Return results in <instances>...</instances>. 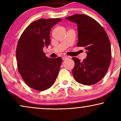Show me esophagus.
I'll return each instance as SVG.
<instances>
[{
  "label": "esophagus",
  "mask_w": 121,
  "mask_h": 121,
  "mask_svg": "<svg viewBox=\"0 0 121 121\" xmlns=\"http://www.w3.org/2000/svg\"><path fill=\"white\" fill-rule=\"evenodd\" d=\"M68 56H63V57H62V59L63 60H65V59H67V58H68Z\"/></svg>",
  "instance_id": "obj_1"
}]
</instances>
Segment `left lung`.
Masks as SVG:
<instances>
[{"mask_svg": "<svg viewBox=\"0 0 121 121\" xmlns=\"http://www.w3.org/2000/svg\"><path fill=\"white\" fill-rule=\"evenodd\" d=\"M78 25L77 46L87 51L83 60L75 57L73 74L75 80L85 85H93L101 80L106 73L111 60V48L109 38L102 26L85 14H75L65 18Z\"/></svg>", "mask_w": 121, "mask_h": 121, "instance_id": "obj_1", "label": "left lung"}]
</instances>
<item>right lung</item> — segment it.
I'll use <instances>...</instances> for the list:
<instances>
[{
  "label": "right lung",
  "mask_w": 121,
  "mask_h": 121,
  "mask_svg": "<svg viewBox=\"0 0 121 121\" xmlns=\"http://www.w3.org/2000/svg\"><path fill=\"white\" fill-rule=\"evenodd\" d=\"M61 19H41L29 25L18 41L16 51L17 69L26 84L38 91L53 85L62 62L61 57L51 58L43 51L50 43L49 33Z\"/></svg>",
  "instance_id": "obj_1"
}]
</instances>
